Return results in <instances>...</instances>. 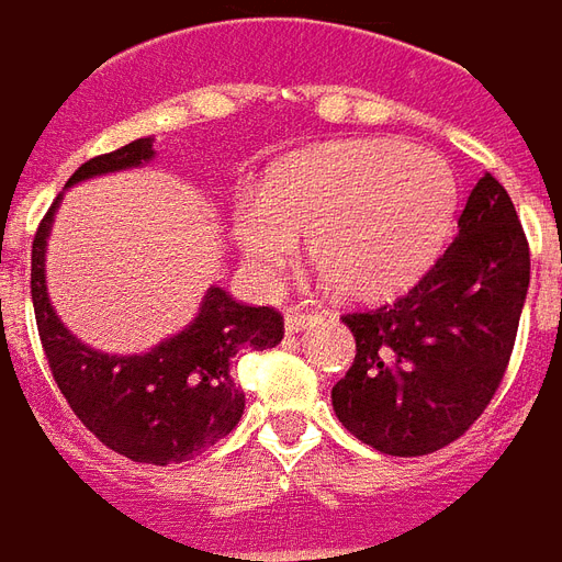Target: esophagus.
Masks as SVG:
<instances>
[{
  "mask_svg": "<svg viewBox=\"0 0 562 562\" xmlns=\"http://www.w3.org/2000/svg\"><path fill=\"white\" fill-rule=\"evenodd\" d=\"M313 322H318V313H304V310H297V306L285 310V330H289V334H297V330L310 328Z\"/></svg>",
  "mask_w": 562,
  "mask_h": 562,
  "instance_id": "34e87169",
  "label": "esophagus"
}]
</instances>
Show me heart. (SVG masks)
Segmentation results:
<instances>
[{
  "mask_svg": "<svg viewBox=\"0 0 562 562\" xmlns=\"http://www.w3.org/2000/svg\"><path fill=\"white\" fill-rule=\"evenodd\" d=\"M458 207L448 165L391 140L318 147L277 165L258 198L234 213L246 261L277 280L297 234L318 270L349 297H382L409 285L442 246Z\"/></svg>",
  "mask_w": 562,
  "mask_h": 562,
  "instance_id": "1",
  "label": "heart"
}]
</instances>
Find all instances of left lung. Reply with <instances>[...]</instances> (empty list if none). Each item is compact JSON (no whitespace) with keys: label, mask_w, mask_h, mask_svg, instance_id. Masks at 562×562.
Instances as JSON below:
<instances>
[{"label":"left lung","mask_w":562,"mask_h":562,"mask_svg":"<svg viewBox=\"0 0 562 562\" xmlns=\"http://www.w3.org/2000/svg\"><path fill=\"white\" fill-rule=\"evenodd\" d=\"M527 285V234L484 173L434 268L394 304L342 316L355 337L352 367L330 391L342 427L394 458L467 434L506 376Z\"/></svg>","instance_id":"left-lung-1"}]
</instances>
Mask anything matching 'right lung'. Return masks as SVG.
I'll use <instances>...</instances> for the list:
<instances>
[{"mask_svg":"<svg viewBox=\"0 0 562 562\" xmlns=\"http://www.w3.org/2000/svg\"><path fill=\"white\" fill-rule=\"evenodd\" d=\"M153 159V138L83 161L68 186L99 173L126 171ZM59 207L56 198L32 240V306L56 389L99 442L138 463H180L216 446L244 415L246 397L234 382L244 352L273 349L282 316L273 306L237 304L207 289L192 325L144 355L95 352L59 322L44 285V249Z\"/></svg>","mask_w":562,"mask_h":562,"instance_id":"1","label":"right lung"}]
</instances>
